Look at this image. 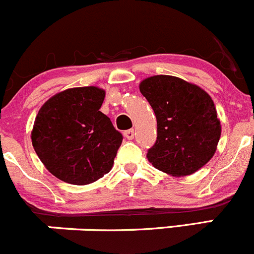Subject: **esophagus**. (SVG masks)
I'll list each match as a JSON object with an SVG mask.
<instances>
[{
    "label": "esophagus",
    "mask_w": 254,
    "mask_h": 254,
    "mask_svg": "<svg viewBox=\"0 0 254 254\" xmlns=\"http://www.w3.org/2000/svg\"><path fill=\"white\" fill-rule=\"evenodd\" d=\"M125 137L127 138V139H133V138H134V130L133 129H128V130H126V132H125Z\"/></svg>",
    "instance_id": "1"
}]
</instances>
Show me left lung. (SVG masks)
<instances>
[{
    "label": "left lung",
    "instance_id": "1",
    "mask_svg": "<svg viewBox=\"0 0 254 254\" xmlns=\"http://www.w3.org/2000/svg\"><path fill=\"white\" fill-rule=\"evenodd\" d=\"M157 117L158 137L147 158L155 169L187 177L213 157L221 137L211 96L197 85L170 75H154L139 84Z\"/></svg>",
    "mask_w": 254,
    "mask_h": 254
}]
</instances>
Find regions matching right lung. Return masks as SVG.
Segmentation results:
<instances>
[{
    "instance_id": "add662e5",
    "label": "right lung",
    "mask_w": 254,
    "mask_h": 254,
    "mask_svg": "<svg viewBox=\"0 0 254 254\" xmlns=\"http://www.w3.org/2000/svg\"><path fill=\"white\" fill-rule=\"evenodd\" d=\"M105 94L97 86L72 87L55 94L39 110L32 144L58 179L86 185L112 169L122 134L100 111Z\"/></svg>"
}]
</instances>
